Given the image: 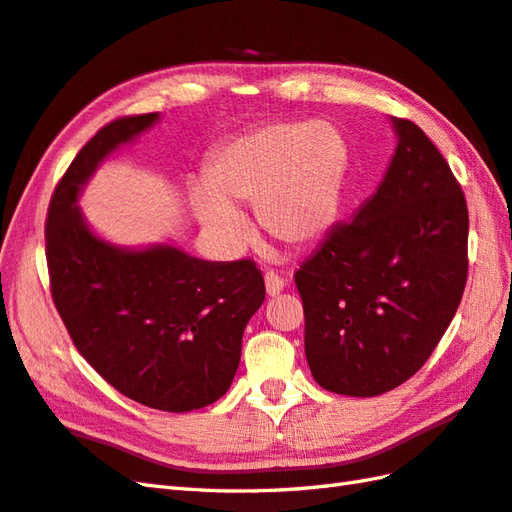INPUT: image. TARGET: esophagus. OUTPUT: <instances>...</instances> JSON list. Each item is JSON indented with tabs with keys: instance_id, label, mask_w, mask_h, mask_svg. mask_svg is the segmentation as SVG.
<instances>
[{
	"instance_id": "esophagus-1",
	"label": "esophagus",
	"mask_w": 512,
	"mask_h": 512,
	"mask_svg": "<svg viewBox=\"0 0 512 512\" xmlns=\"http://www.w3.org/2000/svg\"><path fill=\"white\" fill-rule=\"evenodd\" d=\"M284 279H281L277 273H273V270H270V273H266V292H268V297H277L281 290H284Z\"/></svg>"
}]
</instances>
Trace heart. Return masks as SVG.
I'll return each instance as SVG.
<instances>
[{
  "mask_svg": "<svg viewBox=\"0 0 512 512\" xmlns=\"http://www.w3.org/2000/svg\"><path fill=\"white\" fill-rule=\"evenodd\" d=\"M347 171L343 134L328 121H279L239 134L215 151L193 189L200 222L222 244L244 231V204L259 226L292 246L317 242L339 213Z\"/></svg>",
  "mask_w": 512,
  "mask_h": 512,
  "instance_id": "1",
  "label": "heart"
}]
</instances>
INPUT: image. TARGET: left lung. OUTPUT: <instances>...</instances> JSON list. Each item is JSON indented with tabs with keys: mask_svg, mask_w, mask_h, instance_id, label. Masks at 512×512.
I'll list each match as a JSON object with an SVG mask.
<instances>
[{
	"mask_svg": "<svg viewBox=\"0 0 512 512\" xmlns=\"http://www.w3.org/2000/svg\"><path fill=\"white\" fill-rule=\"evenodd\" d=\"M398 145L383 182L295 273L314 380L369 398L427 363L462 301L469 211L422 129L391 116Z\"/></svg>",
	"mask_w": 512,
	"mask_h": 512,
	"instance_id": "8db88e82",
	"label": "left lung"
}]
</instances>
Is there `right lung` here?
<instances>
[{"instance_id":"right-lung-1","label":"right lung","mask_w":512,"mask_h":512,"mask_svg":"<svg viewBox=\"0 0 512 512\" xmlns=\"http://www.w3.org/2000/svg\"><path fill=\"white\" fill-rule=\"evenodd\" d=\"M158 118H116L76 154L50 200L46 259L52 301L85 361L140 405L184 413L231 387L244 328L266 288L250 259L204 262L169 244L114 246L85 222L76 206L85 182Z\"/></svg>"}]
</instances>
